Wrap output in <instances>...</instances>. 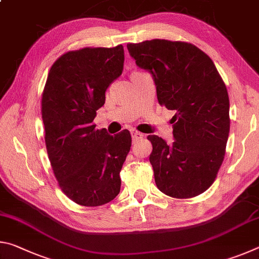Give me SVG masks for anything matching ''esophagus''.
Masks as SVG:
<instances>
[{
  "instance_id": "34e87169",
  "label": "esophagus",
  "mask_w": 259,
  "mask_h": 259,
  "mask_svg": "<svg viewBox=\"0 0 259 259\" xmlns=\"http://www.w3.org/2000/svg\"><path fill=\"white\" fill-rule=\"evenodd\" d=\"M130 133H131V137H133V142H137V140L143 139V137H144L143 134H140V133H138V131H136V130H131Z\"/></svg>"
}]
</instances>
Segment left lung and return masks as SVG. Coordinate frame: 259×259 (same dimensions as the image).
Returning a JSON list of instances; mask_svg holds the SVG:
<instances>
[{"label": "left lung", "instance_id": "8db88e82", "mask_svg": "<svg viewBox=\"0 0 259 259\" xmlns=\"http://www.w3.org/2000/svg\"><path fill=\"white\" fill-rule=\"evenodd\" d=\"M148 72L160 105L175 111L174 143L148 136L155 184L164 194L188 199L207 191L223 163L230 133V100L212 60L199 48L168 40L129 43Z\"/></svg>", "mask_w": 259, "mask_h": 259}]
</instances>
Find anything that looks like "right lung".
<instances>
[{"label": "right lung", "instance_id": "1", "mask_svg": "<svg viewBox=\"0 0 259 259\" xmlns=\"http://www.w3.org/2000/svg\"><path fill=\"white\" fill-rule=\"evenodd\" d=\"M123 63L122 46L69 51L52 65L43 91L42 120L52 170L65 194L84 207L108 203L120 193L130 133L111 136L106 129L96 130L93 121Z\"/></svg>", "mask_w": 259, "mask_h": 259}]
</instances>
